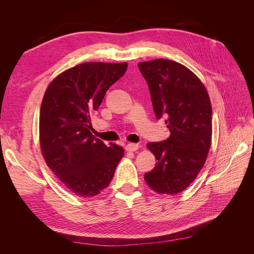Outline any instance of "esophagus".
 Listing matches in <instances>:
<instances>
[{
    "mask_svg": "<svg viewBox=\"0 0 254 254\" xmlns=\"http://www.w3.org/2000/svg\"><path fill=\"white\" fill-rule=\"evenodd\" d=\"M125 149H126L127 151H135V150L139 149V145L134 144V143H129V144L126 145Z\"/></svg>",
    "mask_w": 254,
    "mask_h": 254,
    "instance_id": "34e87169",
    "label": "esophagus"
}]
</instances>
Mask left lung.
<instances>
[{"label": "left lung", "mask_w": 254, "mask_h": 254, "mask_svg": "<svg viewBox=\"0 0 254 254\" xmlns=\"http://www.w3.org/2000/svg\"><path fill=\"white\" fill-rule=\"evenodd\" d=\"M137 65L148 83L157 120L165 118L171 131L167 140L147 144L157 163L144 179L158 194H178L196 179L210 150V97L201 80L179 63L161 58Z\"/></svg>", "instance_id": "8db88e82"}]
</instances>
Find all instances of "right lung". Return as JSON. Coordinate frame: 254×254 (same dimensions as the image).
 Wrapping results in <instances>:
<instances>
[{
    "label": "right lung",
    "mask_w": 254,
    "mask_h": 254,
    "mask_svg": "<svg viewBox=\"0 0 254 254\" xmlns=\"http://www.w3.org/2000/svg\"><path fill=\"white\" fill-rule=\"evenodd\" d=\"M127 63H84L54 78L45 91L39 139L48 166L80 197H93L109 186L124 149L108 147L91 132V115L107 90L127 70Z\"/></svg>",
    "instance_id": "obj_1"
}]
</instances>
